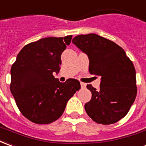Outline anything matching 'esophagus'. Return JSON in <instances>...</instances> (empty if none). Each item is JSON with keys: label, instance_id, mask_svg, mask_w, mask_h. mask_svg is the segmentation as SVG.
I'll return each instance as SVG.
<instances>
[{"label": "esophagus", "instance_id": "34e87169", "mask_svg": "<svg viewBox=\"0 0 146 146\" xmlns=\"http://www.w3.org/2000/svg\"><path fill=\"white\" fill-rule=\"evenodd\" d=\"M86 83H84V82H81L82 88H86Z\"/></svg>", "mask_w": 146, "mask_h": 146}]
</instances>
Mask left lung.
Segmentation results:
<instances>
[{
  "mask_svg": "<svg viewBox=\"0 0 146 146\" xmlns=\"http://www.w3.org/2000/svg\"><path fill=\"white\" fill-rule=\"evenodd\" d=\"M72 43L88 56L89 71L101 76L100 90L91 85L92 93L85 110L93 120L104 125L112 124L127 114L137 95L136 72L125 51L115 42L96 34L80 35Z\"/></svg>",
  "mask_w": 146,
  "mask_h": 146,
  "instance_id": "left-lung-1",
  "label": "left lung"
}]
</instances>
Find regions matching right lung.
I'll return each mask as SVG.
<instances>
[{
    "instance_id": "obj_1",
    "label": "right lung",
    "mask_w": 146,
    "mask_h": 146,
    "mask_svg": "<svg viewBox=\"0 0 146 146\" xmlns=\"http://www.w3.org/2000/svg\"><path fill=\"white\" fill-rule=\"evenodd\" d=\"M71 38L48 37L27 44L12 64L11 93L22 114L35 123L48 124L59 119L81 88L77 79L60 82L52 75L60 70L62 52Z\"/></svg>"
}]
</instances>
